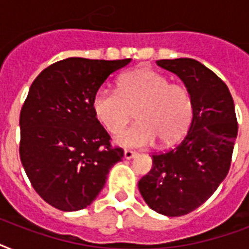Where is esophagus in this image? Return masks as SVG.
<instances>
[{
  "label": "esophagus",
  "instance_id": "34e87169",
  "mask_svg": "<svg viewBox=\"0 0 249 249\" xmlns=\"http://www.w3.org/2000/svg\"><path fill=\"white\" fill-rule=\"evenodd\" d=\"M137 155V152L136 151H132V150H125L124 151V158L125 159H133L134 156Z\"/></svg>",
  "mask_w": 249,
  "mask_h": 249
}]
</instances>
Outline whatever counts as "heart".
I'll return each mask as SVG.
<instances>
[{"instance_id": "heart-1", "label": "heart", "mask_w": 249, "mask_h": 249, "mask_svg": "<svg viewBox=\"0 0 249 249\" xmlns=\"http://www.w3.org/2000/svg\"><path fill=\"white\" fill-rule=\"evenodd\" d=\"M189 89L170 84L168 77L150 68H137L117 81V90L101 88L93 97V112L107 132L116 134L133 119L138 123L120 133L116 142L124 147H147L174 143L193 119Z\"/></svg>"}]
</instances>
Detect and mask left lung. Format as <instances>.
Returning <instances> with one entry per match:
<instances>
[{"label":"left lung","instance_id":"1","mask_svg":"<svg viewBox=\"0 0 249 249\" xmlns=\"http://www.w3.org/2000/svg\"><path fill=\"white\" fill-rule=\"evenodd\" d=\"M156 63L185 83L193 98V121L179 143L152 154L151 170L138 189L155 212L183 216L200 207L228 176L238 121L228 86L204 64L190 58Z\"/></svg>","mask_w":249,"mask_h":249}]
</instances>
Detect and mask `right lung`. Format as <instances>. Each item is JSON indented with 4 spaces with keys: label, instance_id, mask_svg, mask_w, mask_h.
Segmentation results:
<instances>
[{
    "label": "right lung",
    "instance_id": "add662e5",
    "mask_svg": "<svg viewBox=\"0 0 249 249\" xmlns=\"http://www.w3.org/2000/svg\"><path fill=\"white\" fill-rule=\"evenodd\" d=\"M130 59L67 58L45 68L20 111L19 155L36 193L56 209L86 208L124 150L93 112V97Z\"/></svg>",
    "mask_w": 249,
    "mask_h": 249
}]
</instances>
